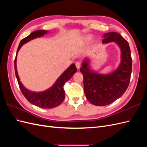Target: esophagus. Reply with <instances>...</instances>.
Wrapping results in <instances>:
<instances>
[{
	"label": "esophagus",
	"mask_w": 147,
	"mask_h": 147,
	"mask_svg": "<svg viewBox=\"0 0 147 147\" xmlns=\"http://www.w3.org/2000/svg\"><path fill=\"white\" fill-rule=\"evenodd\" d=\"M75 65H76V67L77 69H79L81 67V64L80 63H79V62H77V63H76V64H75Z\"/></svg>",
	"instance_id": "esophagus-1"
}]
</instances>
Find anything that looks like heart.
Returning a JSON list of instances; mask_svg holds the SVG:
<instances>
[{
  "label": "heart",
  "mask_w": 147,
  "mask_h": 147,
  "mask_svg": "<svg viewBox=\"0 0 147 147\" xmlns=\"http://www.w3.org/2000/svg\"><path fill=\"white\" fill-rule=\"evenodd\" d=\"M91 38H92V35H86V36L84 37L83 40L84 42H88L91 40Z\"/></svg>",
  "instance_id": "1"
}]
</instances>
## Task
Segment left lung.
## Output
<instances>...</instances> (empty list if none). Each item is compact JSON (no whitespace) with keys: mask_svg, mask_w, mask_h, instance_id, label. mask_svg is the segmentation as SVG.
<instances>
[{"mask_svg":"<svg viewBox=\"0 0 147 147\" xmlns=\"http://www.w3.org/2000/svg\"><path fill=\"white\" fill-rule=\"evenodd\" d=\"M103 38L102 43L114 42L120 48L121 62L117 69L110 74H99L90 69L88 57L83 61L80 68L86 99L97 106L109 105L121 97L129 84L132 72V58L128 42L115 32L105 33Z\"/></svg>","mask_w":147,"mask_h":147,"instance_id":"obj_1","label":"left lung"}]
</instances>
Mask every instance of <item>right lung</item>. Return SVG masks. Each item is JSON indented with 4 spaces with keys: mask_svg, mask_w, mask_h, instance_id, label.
<instances>
[{
    "mask_svg": "<svg viewBox=\"0 0 147 147\" xmlns=\"http://www.w3.org/2000/svg\"><path fill=\"white\" fill-rule=\"evenodd\" d=\"M48 33L45 30H38L31 33L28 37L22 39L18 48L16 55L15 59V71L16 77L18 82L20 90L30 103L43 109H53L59 105L63 102L65 98V92L64 90V85L66 82L70 80L74 74L77 72V68L75 64H71L64 72L61 75V76L57 79L53 85L47 90L42 92H34L30 91L26 88L22 83L18 74L16 68L17 55L21 47L24 44L30 41L31 40L40 37Z\"/></svg>",
    "mask_w": 147,
    "mask_h": 147,
    "instance_id": "add662e5",
    "label": "right lung"
}]
</instances>
